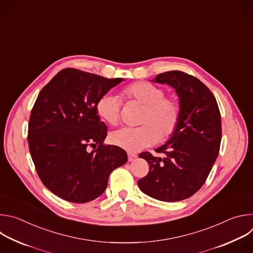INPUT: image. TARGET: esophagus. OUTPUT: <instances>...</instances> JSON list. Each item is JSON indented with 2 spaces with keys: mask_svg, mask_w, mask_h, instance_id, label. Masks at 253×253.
I'll list each match as a JSON object with an SVG mask.
<instances>
[{
  "mask_svg": "<svg viewBox=\"0 0 253 253\" xmlns=\"http://www.w3.org/2000/svg\"><path fill=\"white\" fill-rule=\"evenodd\" d=\"M137 158V155L134 154V153H131V152H128V160L129 161H133Z\"/></svg>",
  "mask_w": 253,
  "mask_h": 253,
  "instance_id": "1",
  "label": "esophagus"
}]
</instances>
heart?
<instances>
[{
  "instance_id": "b5f03b06",
  "label": "heart",
  "mask_w": 253,
  "mask_h": 253,
  "mask_svg": "<svg viewBox=\"0 0 253 253\" xmlns=\"http://www.w3.org/2000/svg\"><path fill=\"white\" fill-rule=\"evenodd\" d=\"M128 101L144 106L137 128L124 127L110 136L114 145L130 152L152 146L158 141H165L175 132L181 115L179 102L165 96L163 88L149 82H134L121 91ZM98 116L107 124L115 126L121 118V100L113 94L102 95L96 103Z\"/></svg>"
}]
</instances>
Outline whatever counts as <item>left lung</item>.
<instances>
[{
    "instance_id": "left-lung-1",
    "label": "left lung",
    "mask_w": 253,
    "mask_h": 253,
    "mask_svg": "<svg viewBox=\"0 0 253 253\" xmlns=\"http://www.w3.org/2000/svg\"><path fill=\"white\" fill-rule=\"evenodd\" d=\"M152 82L175 89L181 108L179 124L155 157L139 154L149 164L148 174L138 180L143 193L161 201L189 198L206 181L218 156L221 142V116L215 97L197 78L181 71L158 74Z\"/></svg>"
}]
</instances>
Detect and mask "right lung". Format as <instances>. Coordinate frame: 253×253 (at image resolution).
Segmentation results:
<instances>
[{
  "mask_svg": "<svg viewBox=\"0 0 253 253\" xmlns=\"http://www.w3.org/2000/svg\"><path fill=\"white\" fill-rule=\"evenodd\" d=\"M123 80L66 68L38 95L29 120V149L41 181L60 198L94 200L110 173L127 162L125 150L104 145L107 126L96 112L98 99Z\"/></svg>",
  "mask_w": 253,
  "mask_h": 253,
  "instance_id": "1",
  "label": "right lung"
}]
</instances>
